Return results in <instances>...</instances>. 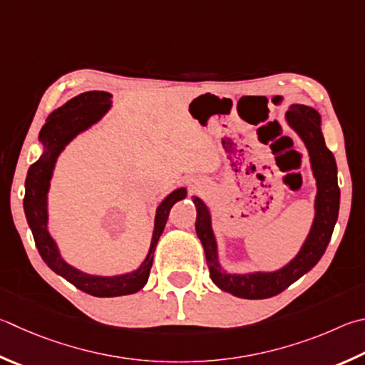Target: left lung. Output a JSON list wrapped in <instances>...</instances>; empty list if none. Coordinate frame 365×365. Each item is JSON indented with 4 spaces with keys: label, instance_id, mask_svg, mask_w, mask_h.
I'll list each match as a JSON object with an SVG mask.
<instances>
[{
    "label": "left lung",
    "instance_id": "8db88e82",
    "mask_svg": "<svg viewBox=\"0 0 365 365\" xmlns=\"http://www.w3.org/2000/svg\"><path fill=\"white\" fill-rule=\"evenodd\" d=\"M286 119L290 128L302 138L304 147L308 148L311 168H313L317 185L313 225H311L308 237L304 240L300 252L286 267L277 271H269V273L257 271V273L247 274H231L223 271L218 263L217 241L214 231H212L210 212L200 197L193 196V202L196 205V235L201 240L205 252L210 279L218 289L235 297L247 298V300L274 297L286 290L290 284L300 279L303 274H307L326 252L336 218H339L340 188L336 182V164L332 151L324 142L321 115L314 108L297 103L290 105Z\"/></svg>",
    "mask_w": 365,
    "mask_h": 365
}]
</instances>
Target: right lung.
<instances>
[{
  "instance_id": "obj_1",
  "label": "right lung",
  "mask_w": 365,
  "mask_h": 365,
  "mask_svg": "<svg viewBox=\"0 0 365 365\" xmlns=\"http://www.w3.org/2000/svg\"><path fill=\"white\" fill-rule=\"evenodd\" d=\"M110 108L111 94L103 91H89L73 97L63 107L52 111L39 132V142L43 143L44 151L39 160L30 165L25 180V217L39 255L54 273L71 282L76 289L94 297L130 295L138 292L147 284L151 264H153L156 244L164 231L170 207L187 196V188H177L158 205L148 255L140 267L132 273L119 276H92L83 273L63 260L56 241L52 240L48 231V191L52 170H54L58 155L73 138L81 134L83 130L89 129L92 124L101 121Z\"/></svg>"
}]
</instances>
